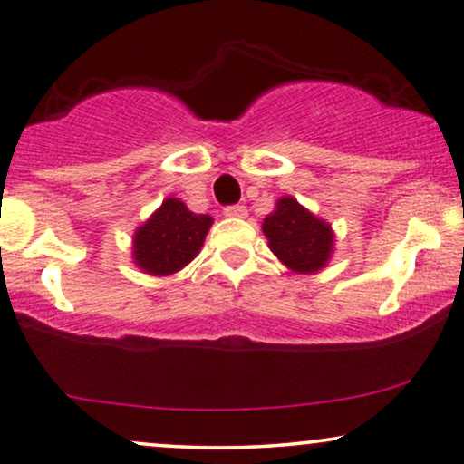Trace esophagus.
I'll return each mask as SVG.
<instances>
[{"mask_svg":"<svg viewBox=\"0 0 464 464\" xmlns=\"http://www.w3.org/2000/svg\"><path fill=\"white\" fill-rule=\"evenodd\" d=\"M246 208L244 205H228V208H225V216L228 218H246Z\"/></svg>","mask_w":464,"mask_h":464,"instance_id":"esophagus-1","label":"esophagus"}]
</instances>
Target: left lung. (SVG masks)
<instances>
[{"label": "left lung", "mask_w": 464, "mask_h": 464, "mask_svg": "<svg viewBox=\"0 0 464 464\" xmlns=\"http://www.w3.org/2000/svg\"><path fill=\"white\" fill-rule=\"evenodd\" d=\"M261 228L272 253L298 275H315L331 259L334 246L331 225L294 197L278 198L276 209L264 218Z\"/></svg>", "instance_id": "left-lung-1"}]
</instances>
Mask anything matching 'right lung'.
Listing matches in <instances>:
<instances>
[{"label": "right lung", "instance_id": "obj_1", "mask_svg": "<svg viewBox=\"0 0 464 464\" xmlns=\"http://www.w3.org/2000/svg\"><path fill=\"white\" fill-rule=\"evenodd\" d=\"M211 222V216L194 214L183 200L166 198L133 233V264L153 276L175 275L198 255Z\"/></svg>", "mask_w": 464, "mask_h": 464}]
</instances>
